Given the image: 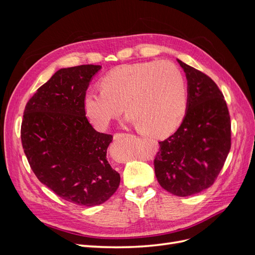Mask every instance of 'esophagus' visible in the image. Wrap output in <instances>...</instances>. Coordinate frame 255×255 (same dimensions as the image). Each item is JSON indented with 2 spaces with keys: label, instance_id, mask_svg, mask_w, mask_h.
I'll return each instance as SVG.
<instances>
[{
  "label": "esophagus",
  "instance_id": "1",
  "mask_svg": "<svg viewBox=\"0 0 255 255\" xmlns=\"http://www.w3.org/2000/svg\"><path fill=\"white\" fill-rule=\"evenodd\" d=\"M126 136H128L127 133H116V134L114 135V139H115V140H118V139H120V138L126 137Z\"/></svg>",
  "mask_w": 255,
  "mask_h": 255
}]
</instances>
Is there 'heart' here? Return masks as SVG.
<instances>
[{
  "label": "heart",
  "mask_w": 255,
  "mask_h": 255,
  "mask_svg": "<svg viewBox=\"0 0 255 255\" xmlns=\"http://www.w3.org/2000/svg\"><path fill=\"white\" fill-rule=\"evenodd\" d=\"M188 96L184 76L166 61H143L113 69L101 80V89H88L84 109L98 129L118 118L123 106L127 120L149 137L173 133L187 112Z\"/></svg>",
  "instance_id": "obj_1"
}]
</instances>
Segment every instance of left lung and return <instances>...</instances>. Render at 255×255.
I'll use <instances>...</instances> for the list:
<instances>
[{
	"instance_id": "1",
	"label": "left lung",
	"mask_w": 255,
	"mask_h": 255,
	"mask_svg": "<svg viewBox=\"0 0 255 255\" xmlns=\"http://www.w3.org/2000/svg\"><path fill=\"white\" fill-rule=\"evenodd\" d=\"M177 63L187 79V112L176 132L158 142L154 169L165 190L187 197L212 186L225 165L231 120L222 92L210 76Z\"/></svg>"
}]
</instances>
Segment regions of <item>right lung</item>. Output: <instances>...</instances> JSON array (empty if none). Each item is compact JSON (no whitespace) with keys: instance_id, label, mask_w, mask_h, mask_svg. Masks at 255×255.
I'll list each match as a JSON object with an SVG mask.
<instances>
[{"instance_id":"right-lung-1","label":"right lung","mask_w":255,"mask_h":255,"mask_svg":"<svg viewBox=\"0 0 255 255\" xmlns=\"http://www.w3.org/2000/svg\"><path fill=\"white\" fill-rule=\"evenodd\" d=\"M101 66L59 69L27 102L22 146L33 172L66 201L95 206L119 187L120 174L106 157L113 136L86 118L84 95Z\"/></svg>"}]
</instances>
